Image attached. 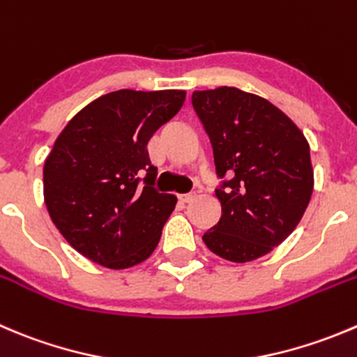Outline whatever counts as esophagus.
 I'll list each match as a JSON object with an SVG mask.
<instances>
[{
    "label": "esophagus",
    "mask_w": 357,
    "mask_h": 357,
    "mask_svg": "<svg viewBox=\"0 0 357 357\" xmlns=\"http://www.w3.org/2000/svg\"><path fill=\"white\" fill-rule=\"evenodd\" d=\"M195 197H197V193H195V192L183 193V195H179V200H181V202H192V200L195 199Z\"/></svg>",
    "instance_id": "1"
}]
</instances>
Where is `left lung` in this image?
I'll list each match as a JSON object with an SVG mask.
<instances>
[{
	"mask_svg": "<svg viewBox=\"0 0 357 357\" xmlns=\"http://www.w3.org/2000/svg\"><path fill=\"white\" fill-rule=\"evenodd\" d=\"M192 106L221 179V218L202 241L228 261H252L281 244L309 206V143L272 102L235 86L193 92Z\"/></svg>",
	"mask_w": 357,
	"mask_h": 357,
	"instance_id": "left-lung-1",
	"label": "left lung"
}]
</instances>
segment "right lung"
<instances>
[{
	"label": "right lung",
	"mask_w": 357,
	"mask_h": 357,
	"mask_svg": "<svg viewBox=\"0 0 357 357\" xmlns=\"http://www.w3.org/2000/svg\"><path fill=\"white\" fill-rule=\"evenodd\" d=\"M185 102L183 91L112 92L64 127L45 160V204L66 241L108 268L157 248L176 197L155 188L148 141Z\"/></svg>",
	"instance_id": "obj_1"
}]
</instances>
